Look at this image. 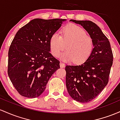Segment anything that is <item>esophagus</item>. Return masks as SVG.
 Instances as JSON below:
<instances>
[{"instance_id": "34e87169", "label": "esophagus", "mask_w": 120, "mask_h": 120, "mask_svg": "<svg viewBox=\"0 0 120 120\" xmlns=\"http://www.w3.org/2000/svg\"><path fill=\"white\" fill-rule=\"evenodd\" d=\"M60 67H61V68H63V67H64V66H65V64H64V63H62V62H60Z\"/></svg>"}]
</instances>
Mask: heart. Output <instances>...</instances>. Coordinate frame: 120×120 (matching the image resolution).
Wrapping results in <instances>:
<instances>
[{
	"instance_id": "obj_1",
	"label": "heart",
	"mask_w": 120,
	"mask_h": 120,
	"mask_svg": "<svg viewBox=\"0 0 120 120\" xmlns=\"http://www.w3.org/2000/svg\"><path fill=\"white\" fill-rule=\"evenodd\" d=\"M52 54L58 57L62 51L61 59L65 62H72L80 64L88 60L94 49V41L91 36L79 25L70 24L66 25L61 30V35L54 33L49 40Z\"/></svg>"
}]
</instances>
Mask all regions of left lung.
<instances>
[{
	"label": "left lung",
	"instance_id": "8db88e82",
	"mask_svg": "<svg viewBox=\"0 0 120 120\" xmlns=\"http://www.w3.org/2000/svg\"><path fill=\"white\" fill-rule=\"evenodd\" d=\"M70 21L83 26L94 41L92 54L85 62L65 67L66 84L70 96L78 102L87 103L107 85L113 56L108 39L96 24L87 20Z\"/></svg>",
	"mask_w": 120,
	"mask_h": 120
}]
</instances>
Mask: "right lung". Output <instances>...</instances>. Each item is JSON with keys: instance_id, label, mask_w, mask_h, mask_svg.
Masks as SVG:
<instances>
[{"instance_id": "add662e5", "label": "right lung", "mask_w": 120, "mask_h": 120, "mask_svg": "<svg viewBox=\"0 0 120 120\" xmlns=\"http://www.w3.org/2000/svg\"><path fill=\"white\" fill-rule=\"evenodd\" d=\"M65 20L35 19L16 34L8 51V75L21 96H40L60 68V62L50 53L49 40Z\"/></svg>"}]
</instances>
